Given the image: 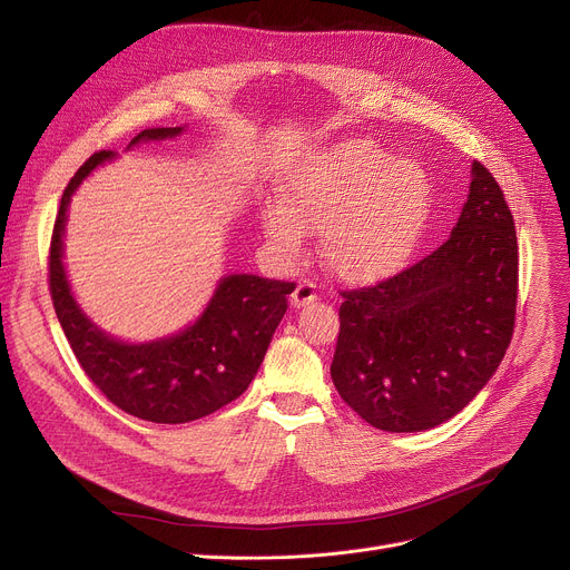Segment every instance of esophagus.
Masks as SVG:
<instances>
[{
  "mask_svg": "<svg viewBox=\"0 0 570 570\" xmlns=\"http://www.w3.org/2000/svg\"><path fill=\"white\" fill-rule=\"evenodd\" d=\"M316 301V286L312 282H301L295 286L293 295H291V305L293 307H305L309 303Z\"/></svg>",
  "mask_w": 570,
  "mask_h": 570,
  "instance_id": "34e87169",
  "label": "esophagus"
}]
</instances>
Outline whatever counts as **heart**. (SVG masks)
<instances>
[{"instance_id": "1", "label": "heart", "mask_w": 570, "mask_h": 570, "mask_svg": "<svg viewBox=\"0 0 570 570\" xmlns=\"http://www.w3.org/2000/svg\"><path fill=\"white\" fill-rule=\"evenodd\" d=\"M282 196L261 213L273 247L293 258L305 228H314L327 269L351 284L400 269L430 217L423 168L372 140H344L303 157L288 168Z\"/></svg>"}]
</instances>
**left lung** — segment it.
Wrapping results in <instances>:
<instances>
[{
    "instance_id": "8db88e82",
    "label": "left lung",
    "mask_w": 570,
    "mask_h": 570,
    "mask_svg": "<svg viewBox=\"0 0 570 570\" xmlns=\"http://www.w3.org/2000/svg\"><path fill=\"white\" fill-rule=\"evenodd\" d=\"M445 243L376 286L342 291L331 365L342 400L376 430L451 421L492 379L518 305L515 222L492 173L471 166Z\"/></svg>"
}]
</instances>
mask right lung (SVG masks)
<instances>
[{
  "mask_svg": "<svg viewBox=\"0 0 570 570\" xmlns=\"http://www.w3.org/2000/svg\"><path fill=\"white\" fill-rule=\"evenodd\" d=\"M177 134H183V127L145 129L129 145ZM112 157V149L95 153L76 170L62 194L48 256L52 307L82 372L117 409L164 425L198 421L247 391L286 314L295 284L228 275L200 318L183 333L147 344H125L101 333L71 295L62 263V235L71 194L89 173Z\"/></svg>",
  "mask_w": 570,
  "mask_h": 570,
  "instance_id": "right-lung-1",
  "label": "right lung"
}]
</instances>
